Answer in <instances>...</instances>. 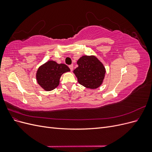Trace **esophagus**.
<instances>
[{
	"label": "esophagus",
	"mask_w": 152,
	"mask_h": 152,
	"mask_svg": "<svg viewBox=\"0 0 152 152\" xmlns=\"http://www.w3.org/2000/svg\"><path fill=\"white\" fill-rule=\"evenodd\" d=\"M69 68H70V70H71V71H72V70H73V65H70V66H69Z\"/></svg>",
	"instance_id": "1"
}]
</instances>
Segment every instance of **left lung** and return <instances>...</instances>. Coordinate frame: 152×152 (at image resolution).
<instances>
[{
	"mask_svg": "<svg viewBox=\"0 0 152 152\" xmlns=\"http://www.w3.org/2000/svg\"><path fill=\"white\" fill-rule=\"evenodd\" d=\"M79 65L73 70L79 83L89 89H96L102 84L105 68L94 56H83L77 61Z\"/></svg>",
	"mask_w": 152,
	"mask_h": 152,
	"instance_id": "obj_1",
	"label": "left lung"
}]
</instances>
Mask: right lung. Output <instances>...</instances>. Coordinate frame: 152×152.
<instances>
[{
    "mask_svg": "<svg viewBox=\"0 0 152 152\" xmlns=\"http://www.w3.org/2000/svg\"><path fill=\"white\" fill-rule=\"evenodd\" d=\"M70 71V68L65 64L49 61L39 68L36 74L37 80L44 90L49 91L58 87L63 73Z\"/></svg>",
    "mask_w": 152,
    "mask_h": 152,
    "instance_id": "obj_1",
    "label": "right lung"
}]
</instances>
